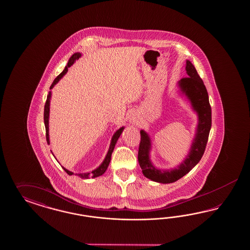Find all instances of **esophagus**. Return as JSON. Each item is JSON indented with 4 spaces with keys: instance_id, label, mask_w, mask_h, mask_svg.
I'll return each instance as SVG.
<instances>
[{
    "instance_id": "esophagus-1",
    "label": "esophagus",
    "mask_w": 250,
    "mask_h": 250,
    "mask_svg": "<svg viewBox=\"0 0 250 250\" xmlns=\"http://www.w3.org/2000/svg\"><path fill=\"white\" fill-rule=\"evenodd\" d=\"M133 124H134V125H137V123H136V120H134V119H133Z\"/></svg>"
}]
</instances>
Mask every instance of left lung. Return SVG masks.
<instances>
[{
    "label": "left lung",
    "mask_w": 250,
    "mask_h": 250,
    "mask_svg": "<svg viewBox=\"0 0 250 250\" xmlns=\"http://www.w3.org/2000/svg\"><path fill=\"white\" fill-rule=\"evenodd\" d=\"M188 77L178 82L179 93L185 96L198 116L195 135L190 145L188 155L178 166L170 169H162L153 164L150 159L151 138L144 131H140L141 141L138 149V162L146 178L159 183H172L189 173L196 166L205 153V146L212 126V111L208 92L203 80L197 73L196 68L189 61H186Z\"/></svg>",
    "instance_id": "obj_1"
}]
</instances>
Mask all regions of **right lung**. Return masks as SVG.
<instances>
[{
  "instance_id": "add662e5",
  "label": "right lung",
  "mask_w": 250,
  "mask_h": 250,
  "mask_svg": "<svg viewBox=\"0 0 250 250\" xmlns=\"http://www.w3.org/2000/svg\"><path fill=\"white\" fill-rule=\"evenodd\" d=\"M81 57H82V53H80V52L74 53L70 57V59L68 60V65L65 67L64 70L61 72V74L54 80L53 83L51 84V86H50V90L53 89L54 86L58 83L61 81V79L63 78V76L65 75V74L68 72V68H69L70 66H72L73 63H74L77 60H79ZM51 94H52L51 91H49L48 94H47V97H46L45 109H44V123H45V133H46V134H45V137H46V142H47V144H50V141H49V125H48V122H49V111H50V99H51ZM124 129H125V127L122 126V127H120V128L118 129V130L114 133V136H112L110 146H109V149H108V152H107V154H106L105 158H104V161L101 163V165H100L98 167H96L95 169L91 170L90 172L75 173V175L79 176L80 178H82V179H83V180H86V179H90V178H96V177H99V176H102V175L104 174V173L105 172L107 167L109 166V164H110L111 157H112V153L114 151V146H115V144H116L118 138L121 136ZM51 153H52V151H51ZM52 154H53V153H52ZM55 159H56V158H55ZM62 168H63L68 175L74 174L72 171H69L68 169L65 168L64 167H62Z\"/></svg>"
}]
</instances>
